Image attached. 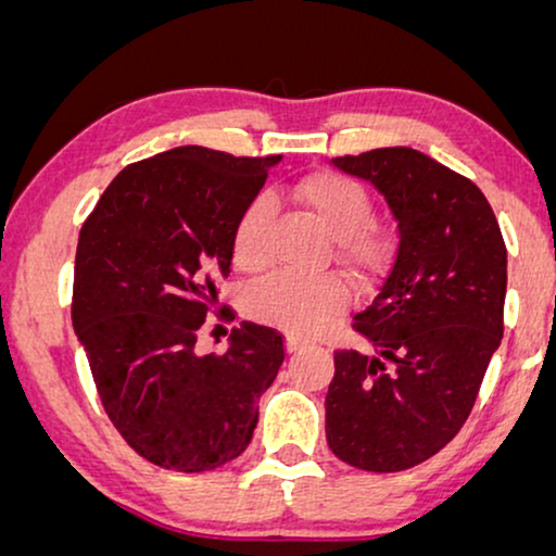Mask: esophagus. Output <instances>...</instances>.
<instances>
[{"instance_id":"obj_1","label":"esophagus","mask_w":556,"mask_h":556,"mask_svg":"<svg viewBox=\"0 0 556 556\" xmlns=\"http://www.w3.org/2000/svg\"><path fill=\"white\" fill-rule=\"evenodd\" d=\"M303 346H306V341L299 339V337H293V333H288V337H286V349H288V354L301 352Z\"/></svg>"}]
</instances>
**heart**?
<instances>
[{"instance_id": "b5f03b06", "label": "heart", "mask_w": 556, "mask_h": 556, "mask_svg": "<svg viewBox=\"0 0 556 556\" xmlns=\"http://www.w3.org/2000/svg\"><path fill=\"white\" fill-rule=\"evenodd\" d=\"M293 197L333 238L337 257L354 280L369 283L387 268L392 240L384 227L371 223V197L359 181L337 172H316L293 187ZM273 204L255 197L240 212L232 230V261L242 273H261L268 265V225ZM349 306V286L339 276L303 278L276 273L250 293V314L257 321L280 326L295 337L324 331Z\"/></svg>"}]
</instances>
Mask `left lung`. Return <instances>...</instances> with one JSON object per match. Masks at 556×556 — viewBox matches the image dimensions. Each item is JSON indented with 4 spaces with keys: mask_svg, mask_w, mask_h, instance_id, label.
<instances>
[{
    "mask_svg": "<svg viewBox=\"0 0 556 556\" xmlns=\"http://www.w3.org/2000/svg\"><path fill=\"white\" fill-rule=\"evenodd\" d=\"M397 219V248L354 316L369 352H333L326 440L349 466L394 473L428 460L468 420L504 337L506 245L473 181L407 147L337 156Z\"/></svg>",
    "mask_w": 556,
    "mask_h": 556,
    "instance_id": "1",
    "label": "left lung"
}]
</instances>
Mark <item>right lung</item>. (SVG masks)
Instances as JSON below:
<instances>
[{"label":"right lung","mask_w":556,"mask_h":556,"mask_svg":"<svg viewBox=\"0 0 556 556\" xmlns=\"http://www.w3.org/2000/svg\"><path fill=\"white\" fill-rule=\"evenodd\" d=\"M280 156L177 147L128 164L83 223L73 329L113 428L154 466L202 473L253 440L283 337L242 321L223 356L197 354L232 230Z\"/></svg>","instance_id":"obj_1"}]
</instances>
